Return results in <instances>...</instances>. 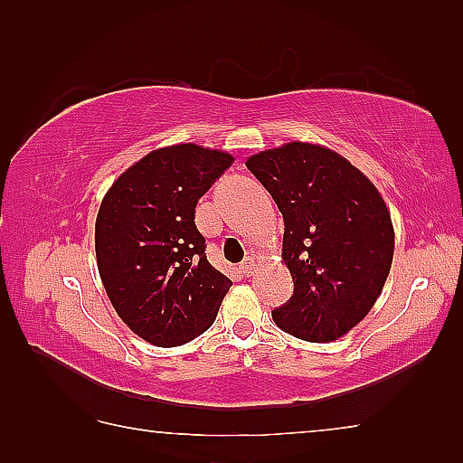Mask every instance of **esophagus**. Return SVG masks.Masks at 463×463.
I'll return each mask as SVG.
<instances>
[{"instance_id":"1","label":"esophagus","mask_w":463,"mask_h":463,"mask_svg":"<svg viewBox=\"0 0 463 463\" xmlns=\"http://www.w3.org/2000/svg\"><path fill=\"white\" fill-rule=\"evenodd\" d=\"M254 269H257V259L254 257H249L244 262H241V270L247 274V277H250V274L254 272Z\"/></svg>"}]
</instances>
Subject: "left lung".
I'll use <instances>...</instances> for the list:
<instances>
[{
    "mask_svg": "<svg viewBox=\"0 0 463 463\" xmlns=\"http://www.w3.org/2000/svg\"><path fill=\"white\" fill-rule=\"evenodd\" d=\"M284 219L282 260L292 298L277 326L307 342H334L380 298L394 259V224L373 183L324 145L292 141L247 159Z\"/></svg>",
    "mask_w": 463,
    "mask_h": 463,
    "instance_id": "obj_1",
    "label": "left lung"
}]
</instances>
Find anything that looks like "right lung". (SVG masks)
Masks as SVG:
<instances>
[{"instance_id": "right-lung-1", "label": "right lung", "mask_w": 463, "mask_h": 463, "mask_svg": "<svg viewBox=\"0 0 463 463\" xmlns=\"http://www.w3.org/2000/svg\"><path fill=\"white\" fill-rule=\"evenodd\" d=\"M232 155L161 146L117 176L95 221V257L115 312L153 346H181L211 326L232 280L206 260L194 206Z\"/></svg>"}]
</instances>
